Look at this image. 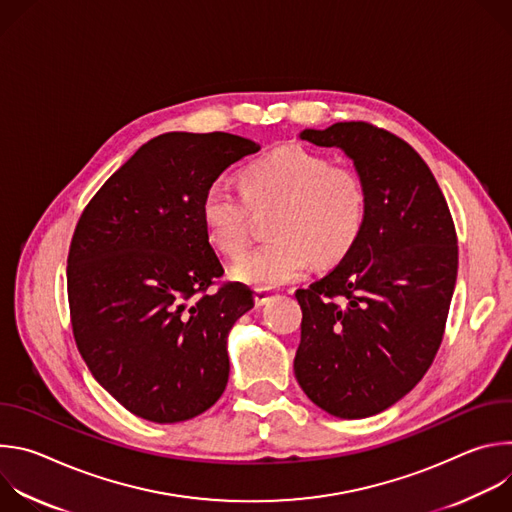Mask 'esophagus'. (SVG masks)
I'll list each match as a JSON object with an SVG mask.
<instances>
[{
  "label": "esophagus",
  "mask_w": 512,
  "mask_h": 512,
  "mask_svg": "<svg viewBox=\"0 0 512 512\" xmlns=\"http://www.w3.org/2000/svg\"><path fill=\"white\" fill-rule=\"evenodd\" d=\"M269 300H271V291L261 289V287L255 289V304H257V306H265Z\"/></svg>",
  "instance_id": "1"
}]
</instances>
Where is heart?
Masks as SVG:
<instances>
[{"instance_id":"1","label":"heart","mask_w":512,"mask_h":512,"mask_svg":"<svg viewBox=\"0 0 512 512\" xmlns=\"http://www.w3.org/2000/svg\"><path fill=\"white\" fill-rule=\"evenodd\" d=\"M241 188L214 180L204 190L200 216L210 243L231 257L251 239V208H275L269 243L233 265V277L271 289L296 281L310 265L340 261L358 241L369 214L362 176L304 145H279L241 170Z\"/></svg>"}]
</instances>
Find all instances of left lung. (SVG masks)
<instances>
[{
    "label": "left lung",
    "mask_w": 512,
    "mask_h": 512,
    "mask_svg": "<svg viewBox=\"0 0 512 512\" xmlns=\"http://www.w3.org/2000/svg\"><path fill=\"white\" fill-rule=\"evenodd\" d=\"M300 137L354 162L369 214L342 261L296 291L302 340L294 373L326 413L371 417L423 379L442 344L458 275L454 221L431 170L401 137L364 121Z\"/></svg>",
    "instance_id": "8db88e82"
}]
</instances>
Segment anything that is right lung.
Masks as SVG:
<instances>
[{
  "label": "right lung",
  "instance_id": "1",
  "mask_svg": "<svg viewBox=\"0 0 512 512\" xmlns=\"http://www.w3.org/2000/svg\"><path fill=\"white\" fill-rule=\"evenodd\" d=\"M259 150L223 131L158 135L79 218L66 267L72 332L95 381L141 419H192L227 387V338L255 300L243 283L208 291L225 269L200 202Z\"/></svg>",
  "mask_w": 512,
  "mask_h": 512
}]
</instances>
